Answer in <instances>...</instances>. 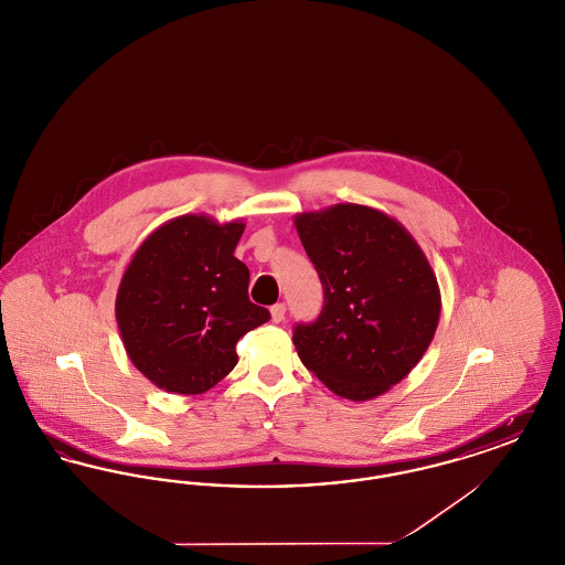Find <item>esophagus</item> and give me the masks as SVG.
I'll use <instances>...</instances> for the list:
<instances>
[{
	"label": "esophagus",
	"mask_w": 565,
	"mask_h": 565,
	"mask_svg": "<svg viewBox=\"0 0 565 565\" xmlns=\"http://www.w3.org/2000/svg\"><path fill=\"white\" fill-rule=\"evenodd\" d=\"M286 318V305L284 302H277L270 307V320L275 323L284 322Z\"/></svg>",
	"instance_id": "1"
}]
</instances>
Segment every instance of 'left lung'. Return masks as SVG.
Instances as JSON below:
<instances>
[{"label": "left lung", "instance_id": "left-lung-1", "mask_svg": "<svg viewBox=\"0 0 565 565\" xmlns=\"http://www.w3.org/2000/svg\"><path fill=\"white\" fill-rule=\"evenodd\" d=\"M295 226L323 286L320 318L295 328L298 358L337 396L373 401L430 348L440 320L430 260L396 217L369 205L302 212Z\"/></svg>", "mask_w": 565, "mask_h": 565}]
</instances>
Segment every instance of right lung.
<instances>
[{"instance_id": "1", "label": "right lung", "mask_w": 565, "mask_h": 565, "mask_svg": "<svg viewBox=\"0 0 565 565\" xmlns=\"http://www.w3.org/2000/svg\"><path fill=\"white\" fill-rule=\"evenodd\" d=\"M245 222L184 214L135 249L116 292V322L135 369L169 394L212 390L237 364L235 345L270 313L247 296L235 258Z\"/></svg>"}]
</instances>
